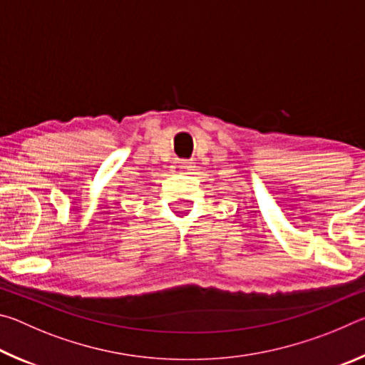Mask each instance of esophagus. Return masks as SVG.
Listing matches in <instances>:
<instances>
[{
	"label": "esophagus",
	"mask_w": 365,
	"mask_h": 365,
	"mask_svg": "<svg viewBox=\"0 0 365 365\" xmlns=\"http://www.w3.org/2000/svg\"><path fill=\"white\" fill-rule=\"evenodd\" d=\"M191 170H193V164L188 163V160H175V163L172 164V174L187 175Z\"/></svg>",
	"instance_id": "1"
}]
</instances>
